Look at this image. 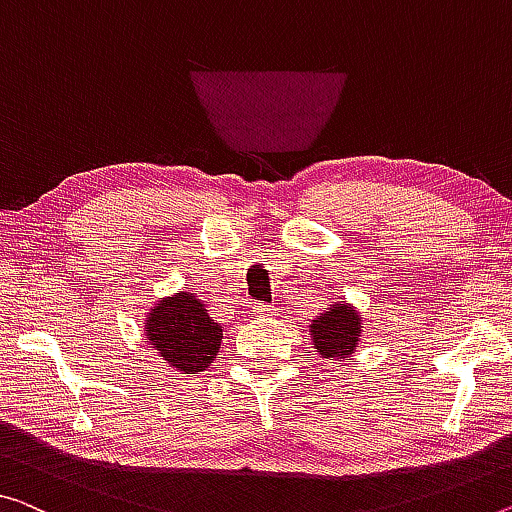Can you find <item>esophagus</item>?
<instances>
[{
    "label": "esophagus",
    "instance_id": "1",
    "mask_svg": "<svg viewBox=\"0 0 512 512\" xmlns=\"http://www.w3.org/2000/svg\"><path fill=\"white\" fill-rule=\"evenodd\" d=\"M251 309H254V313L256 316H267V313H270L272 309L267 304H263V302H254V306H251Z\"/></svg>",
    "mask_w": 512,
    "mask_h": 512
}]
</instances>
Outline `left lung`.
Here are the masks:
<instances>
[{
  "instance_id": "8db88e82",
  "label": "left lung",
  "mask_w": 512,
  "mask_h": 512,
  "mask_svg": "<svg viewBox=\"0 0 512 512\" xmlns=\"http://www.w3.org/2000/svg\"><path fill=\"white\" fill-rule=\"evenodd\" d=\"M313 348L322 359H345L357 350L361 336V316L345 302L329 304L325 313L309 325Z\"/></svg>"
}]
</instances>
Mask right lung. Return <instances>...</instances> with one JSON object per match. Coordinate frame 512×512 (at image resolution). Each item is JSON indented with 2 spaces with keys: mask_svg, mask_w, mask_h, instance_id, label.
I'll return each instance as SVG.
<instances>
[{
  "mask_svg": "<svg viewBox=\"0 0 512 512\" xmlns=\"http://www.w3.org/2000/svg\"><path fill=\"white\" fill-rule=\"evenodd\" d=\"M148 345L183 373H199L215 361L222 345V325L210 318L199 297L180 293L162 297L144 322Z\"/></svg>",
  "mask_w": 512,
  "mask_h": 512,
  "instance_id": "obj_1",
  "label": "right lung"
}]
</instances>
